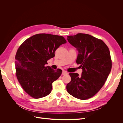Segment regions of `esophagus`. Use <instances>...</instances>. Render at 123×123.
Instances as JSON below:
<instances>
[{
	"instance_id": "34e87169",
	"label": "esophagus",
	"mask_w": 123,
	"mask_h": 123,
	"mask_svg": "<svg viewBox=\"0 0 123 123\" xmlns=\"http://www.w3.org/2000/svg\"><path fill=\"white\" fill-rule=\"evenodd\" d=\"M62 75H67V74H68V73L66 71L63 70L62 72Z\"/></svg>"
}]
</instances>
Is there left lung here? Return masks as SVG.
Instances as JSON below:
<instances>
[{
	"label": "left lung",
	"instance_id": "left-lung-1",
	"mask_svg": "<svg viewBox=\"0 0 123 123\" xmlns=\"http://www.w3.org/2000/svg\"><path fill=\"white\" fill-rule=\"evenodd\" d=\"M70 43L79 52L76 63L83 69L80 76L70 73L71 81L67 85L69 93L85 100L95 95L105 84L112 68L108 47L101 39L90 35L78 33L67 36Z\"/></svg>",
	"mask_w": 123,
	"mask_h": 123
}]
</instances>
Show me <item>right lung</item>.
Returning a JSON list of instances; mask_svg holds the SVG:
<instances>
[{
    "mask_svg": "<svg viewBox=\"0 0 123 123\" xmlns=\"http://www.w3.org/2000/svg\"><path fill=\"white\" fill-rule=\"evenodd\" d=\"M67 43L62 36L46 33L37 34L26 39L18 48L15 55L16 75L21 86L28 94L39 98L49 94L53 81L62 71L46 66L55 51Z\"/></svg>",
    "mask_w": 123,
    "mask_h": 123,
    "instance_id": "add662e5",
    "label": "right lung"
}]
</instances>
